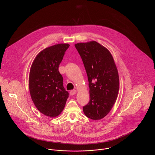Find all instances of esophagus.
Instances as JSON below:
<instances>
[{"label": "esophagus", "mask_w": 155, "mask_h": 155, "mask_svg": "<svg viewBox=\"0 0 155 155\" xmlns=\"http://www.w3.org/2000/svg\"><path fill=\"white\" fill-rule=\"evenodd\" d=\"M77 93V91L76 90H75V89H74V90H72V91H71L70 92V94L71 95H74L75 94Z\"/></svg>", "instance_id": "34e87169"}]
</instances>
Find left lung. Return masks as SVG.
Instances as JSON below:
<instances>
[{
  "instance_id": "1",
  "label": "left lung",
  "mask_w": 155,
  "mask_h": 155,
  "mask_svg": "<svg viewBox=\"0 0 155 155\" xmlns=\"http://www.w3.org/2000/svg\"><path fill=\"white\" fill-rule=\"evenodd\" d=\"M75 47L89 82L90 100L83 111L89 118L102 119L110 112L118 95L119 77L114 59L109 50L96 41L78 43Z\"/></svg>"
}]
</instances>
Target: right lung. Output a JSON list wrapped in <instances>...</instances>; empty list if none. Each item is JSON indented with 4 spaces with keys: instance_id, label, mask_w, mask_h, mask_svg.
<instances>
[{
    "instance_id": "right-lung-1",
    "label": "right lung",
    "mask_w": 155,
    "mask_h": 155,
    "mask_svg": "<svg viewBox=\"0 0 155 155\" xmlns=\"http://www.w3.org/2000/svg\"><path fill=\"white\" fill-rule=\"evenodd\" d=\"M69 46L67 44H60L45 49L38 53L31 67V99L38 110L50 117L61 113L69 95L59 71V64Z\"/></svg>"
}]
</instances>
